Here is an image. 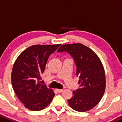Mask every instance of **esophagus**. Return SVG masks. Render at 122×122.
Listing matches in <instances>:
<instances>
[{"mask_svg": "<svg viewBox=\"0 0 122 122\" xmlns=\"http://www.w3.org/2000/svg\"><path fill=\"white\" fill-rule=\"evenodd\" d=\"M56 91L58 93H61V92H62V91H63V90L62 89H56Z\"/></svg>", "mask_w": 122, "mask_h": 122, "instance_id": "1", "label": "esophagus"}]
</instances>
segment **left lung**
Segmentation results:
<instances>
[{
	"mask_svg": "<svg viewBox=\"0 0 122 122\" xmlns=\"http://www.w3.org/2000/svg\"><path fill=\"white\" fill-rule=\"evenodd\" d=\"M70 53L76 66V75L79 76L81 88L73 92L68 100L70 107L79 112L89 111L102 99L106 87L105 73L98 56L90 48L81 43L63 44L58 52Z\"/></svg>",
	"mask_w": 122,
	"mask_h": 122,
	"instance_id": "1",
	"label": "left lung"
}]
</instances>
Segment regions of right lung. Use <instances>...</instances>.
<instances>
[{
    "instance_id": "right-lung-1",
    "label": "right lung",
    "mask_w": 122,
    "mask_h": 122,
    "mask_svg": "<svg viewBox=\"0 0 122 122\" xmlns=\"http://www.w3.org/2000/svg\"><path fill=\"white\" fill-rule=\"evenodd\" d=\"M60 45L31 46L24 50L15 61L11 73L12 86L26 108L32 111L43 110L55 95L53 90L41 84L40 80L49 56Z\"/></svg>"
}]
</instances>
